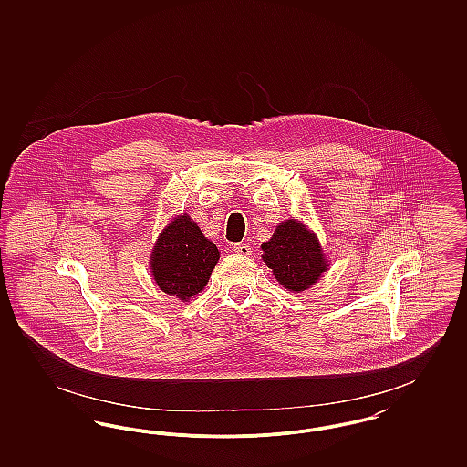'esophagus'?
Masks as SVG:
<instances>
[{
    "label": "esophagus",
    "instance_id": "obj_1",
    "mask_svg": "<svg viewBox=\"0 0 467 467\" xmlns=\"http://www.w3.org/2000/svg\"><path fill=\"white\" fill-rule=\"evenodd\" d=\"M234 252L238 254V255H250L252 254V248H250V244H236L234 246Z\"/></svg>",
    "mask_w": 467,
    "mask_h": 467
}]
</instances>
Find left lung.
<instances>
[{
  "label": "left lung",
  "mask_w": 467,
  "mask_h": 467,
  "mask_svg": "<svg viewBox=\"0 0 467 467\" xmlns=\"http://www.w3.org/2000/svg\"><path fill=\"white\" fill-rule=\"evenodd\" d=\"M261 248L267 267L292 292L310 289L322 271L327 269L317 236L296 219L280 223L273 238L261 244Z\"/></svg>",
  "instance_id": "obj_1"
}]
</instances>
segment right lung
Returning a JSON list of instances; mask_svg holds the SVG:
<instances>
[{
    "label": "right lung",
    "instance_id": "add662e5",
    "mask_svg": "<svg viewBox=\"0 0 467 467\" xmlns=\"http://www.w3.org/2000/svg\"><path fill=\"white\" fill-rule=\"evenodd\" d=\"M217 261L219 248L189 215H180L161 233L150 266L159 289L187 301L204 289Z\"/></svg>",
    "mask_w": 467,
    "mask_h": 467
}]
</instances>
